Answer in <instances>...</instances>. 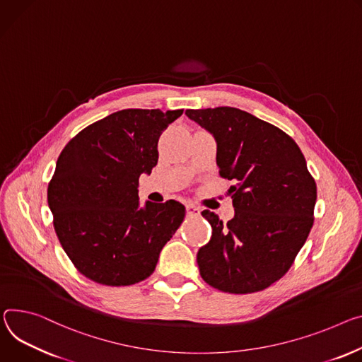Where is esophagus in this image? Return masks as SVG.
<instances>
[{
    "mask_svg": "<svg viewBox=\"0 0 362 362\" xmlns=\"http://www.w3.org/2000/svg\"><path fill=\"white\" fill-rule=\"evenodd\" d=\"M186 214H187V216H199L201 215V209L199 208H196V206H193V205H187L186 206Z\"/></svg>",
    "mask_w": 362,
    "mask_h": 362,
    "instance_id": "obj_1",
    "label": "esophagus"
}]
</instances>
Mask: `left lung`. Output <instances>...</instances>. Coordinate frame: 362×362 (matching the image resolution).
Masks as SVG:
<instances>
[{"label": "left lung", "mask_w": 362, "mask_h": 362, "mask_svg": "<svg viewBox=\"0 0 362 362\" xmlns=\"http://www.w3.org/2000/svg\"><path fill=\"white\" fill-rule=\"evenodd\" d=\"M186 115L214 134L219 176L235 182L231 221L202 212L212 238L198 252L201 276L226 293L264 290L288 272L315 221L316 183L305 156L284 131L238 108Z\"/></svg>", "instance_id": "left-lung-1"}]
</instances>
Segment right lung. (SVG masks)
I'll use <instances>...</instances> for the list:
<instances>
[{"mask_svg": "<svg viewBox=\"0 0 362 362\" xmlns=\"http://www.w3.org/2000/svg\"><path fill=\"white\" fill-rule=\"evenodd\" d=\"M183 110H122L78 133L62 150L47 187L60 245L76 270L104 286H131L156 269L186 209L139 204V177L157 164V143Z\"/></svg>", "mask_w": 362, "mask_h": 362, "instance_id": "add662e5", "label": "right lung"}]
</instances>
